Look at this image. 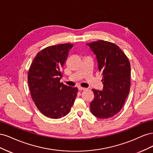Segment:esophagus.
I'll return each instance as SVG.
<instances>
[{
    "label": "esophagus",
    "instance_id": "34e87169",
    "mask_svg": "<svg viewBox=\"0 0 153 153\" xmlns=\"http://www.w3.org/2000/svg\"><path fill=\"white\" fill-rule=\"evenodd\" d=\"M78 90H79L80 91H85V90H86V89H85V88H84V87H78Z\"/></svg>",
    "mask_w": 153,
    "mask_h": 153
}]
</instances>
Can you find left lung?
I'll use <instances>...</instances> for the list:
<instances>
[{
    "label": "left lung",
    "mask_w": 153,
    "mask_h": 153,
    "mask_svg": "<svg viewBox=\"0 0 153 153\" xmlns=\"http://www.w3.org/2000/svg\"><path fill=\"white\" fill-rule=\"evenodd\" d=\"M96 55L102 74V91L92 89L94 99L90 103L91 113L100 119L110 118L121 110L131 86L130 63L115 44L103 40L87 43Z\"/></svg>",
    "instance_id": "obj_1"
}]
</instances>
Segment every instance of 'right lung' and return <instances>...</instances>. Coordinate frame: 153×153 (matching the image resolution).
<instances>
[{
  "mask_svg": "<svg viewBox=\"0 0 153 153\" xmlns=\"http://www.w3.org/2000/svg\"><path fill=\"white\" fill-rule=\"evenodd\" d=\"M73 44L50 46L36 54L28 72L32 99L45 116L60 119L70 111L78 89L60 82L62 68Z\"/></svg>",
  "mask_w": 153,
  "mask_h": 153,
  "instance_id": "add662e5",
  "label": "right lung"
}]
</instances>
